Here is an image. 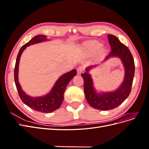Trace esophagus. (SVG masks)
<instances>
[{"instance_id":"obj_1","label":"esophagus","mask_w":149,"mask_h":149,"mask_svg":"<svg viewBox=\"0 0 149 149\" xmlns=\"http://www.w3.org/2000/svg\"><path fill=\"white\" fill-rule=\"evenodd\" d=\"M83 71H84V69H83V67H79L77 69V73H78V74H81L83 72Z\"/></svg>"}]
</instances>
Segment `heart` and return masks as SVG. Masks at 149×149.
<instances>
[{
  "mask_svg": "<svg viewBox=\"0 0 149 149\" xmlns=\"http://www.w3.org/2000/svg\"><path fill=\"white\" fill-rule=\"evenodd\" d=\"M83 52L86 56H91L96 53L98 57H102L106 53V48L97 40H91L83 44Z\"/></svg>",
  "mask_w": 149,
  "mask_h": 149,
  "instance_id": "obj_1",
  "label": "heart"
}]
</instances>
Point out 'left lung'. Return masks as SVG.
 <instances>
[{
    "mask_svg": "<svg viewBox=\"0 0 149 149\" xmlns=\"http://www.w3.org/2000/svg\"><path fill=\"white\" fill-rule=\"evenodd\" d=\"M111 51L104 61L111 57H119L124 65L125 76L123 83L116 91L109 93H97L94 88L93 79L89 73L90 70L96 65L90 66L86 68V73L81 74L84 79L85 97L89 104L98 110L108 111L118 107L129 96L135 73L134 58L129 48L122 43L113 35H107Z\"/></svg>",
    "mask_w": 149,
    "mask_h": 149,
    "instance_id": "obj_1",
    "label": "left lung"
}]
</instances>
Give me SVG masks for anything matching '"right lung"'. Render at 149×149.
<instances>
[{
  "label": "right lung",
  "mask_w": 149,
  "mask_h": 149,
  "mask_svg": "<svg viewBox=\"0 0 149 149\" xmlns=\"http://www.w3.org/2000/svg\"><path fill=\"white\" fill-rule=\"evenodd\" d=\"M47 36L44 35H36L31 38L30 41L25 44L20 49L17 57L15 70H14V80L19 95L24 104L28 106L31 109L36 111L41 112L43 113H49L56 110L60 107L64 99V92L69 82L76 75V70L75 69L63 74L59 78L53 88L49 93L40 97H31L26 94L22 90L18 79V72H19V65L20 58L22 52L24 49L31 45L47 41Z\"/></svg>",
  "instance_id": "1"
}]
</instances>
